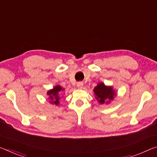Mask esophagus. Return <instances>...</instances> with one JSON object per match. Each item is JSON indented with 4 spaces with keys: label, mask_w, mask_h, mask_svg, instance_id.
<instances>
[{
    "label": "esophagus",
    "mask_w": 157,
    "mask_h": 157,
    "mask_svg": "<svg viewBox=\"0 0 157 157\" xmlns=\"http://www.w3.org/2000/svg\"><path fill=\"white\" fill-rule=\"evenodd\" d=\"M83 85L84 84L82 82H78V84H77V86H78V89H82Z\"/></svg>",
    "instance_id": "1"
}]
</instances>
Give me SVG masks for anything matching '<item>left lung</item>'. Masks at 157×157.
I'll return each mask as SVG.
<instances>
[{"label": "left lung", "mask_w": 157, "mask_h": 157, "mask_svg": "<svg viewBox=\"0 0 157 157\" xmlns=\"http://www.w3.org/2000/svg\"><path fill=\"white\" fill-rule=\"evenodd\" d=\"M95 98L100 104H108L117 96L112 86H107L103 82L98 83L94 89Z\"/></svg>", "instance_id": "obj_1"}]
</instances>
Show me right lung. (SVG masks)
Returning <instances> with one entry per match:
<instances>
[{
  "label": "right lung",
  "instance_id": "right-lung-1",
  "mask_svg": "<svg viewBox=\"0 0 157 157\" xmlns=\"http://www.w3.org/2000/svg\"><path fill=\"white\" fill-rule=\"evenodd\" d=\"M64 89H65L62 87L60 85H56L52 89H49V90L47 91V95L49 96L48 98L49 99V103L58 105L59 103H60L59 100L61 99V96L59 94L62 91H63Z\"/></svg>",
  "mask_w": 157,
  "mask_h": 157
}]
</instances>
